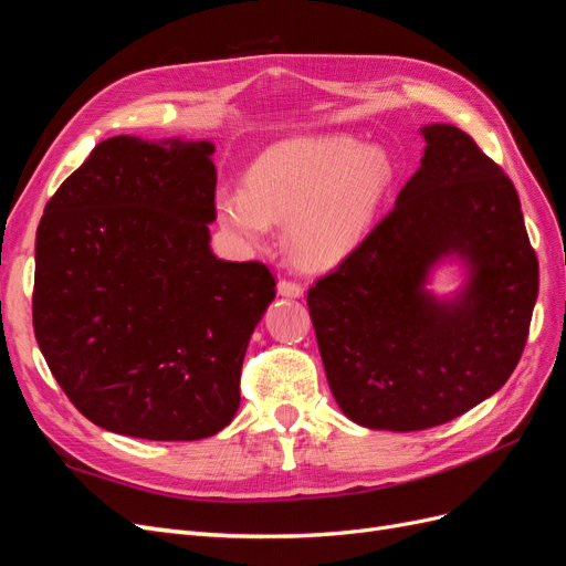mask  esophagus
Here are the masks:
<instances>
[{
	"instance_id": "1",
	"label": "esophagus",
	"mask_w": 566,
	"mask_h": 566,
	"mask_svg": "<svg viewBox=\"0 0 566 566\" xmlns=\"http://www.w3.org/2000/svg\"><path fill=\"white\" fill-rule=\"evenodd\" d=\"M279 295L283 297H302L304 295V287L295 281H287V279H281L279 281Z\"/></svg>"
}]
</instances>
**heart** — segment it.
Instances as JSON below:
<instances>
[{
    "label": "heart",
    "instance_id": "1",
    "mask_svg": "<svg viewBox=\"0 0 566 566\" xmlns=\"http://www.w3.org/2000/svg\"><path fill=\"white\" fill-rule=\"evenodd\" d=\"M380 146L352 136H300L264 150L248 188H221L219 224L250 248H264L273 224H287V248L304 269H331L364 241L394 184Z\"/></svg>",
    "mask_w": 566,
    "mask_h": 566
}]
</instances>
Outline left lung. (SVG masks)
Listing matches in <instances>:
<instances>
[{
  "instance_id": "obj_1",
  "label": "left lung",
  "mask_w": 566,
  "mask_h": 566,
  "mask_svg": "<svg viewBox=\"0 0 566 566\" xmlns=\"http://www.w3.org/2000/svg\"><path fill=\"white\" fill-rule=\"evenodd\" d=\"M424 156L394 210L306 295L337 406L370 430L449 422L515 370L538 297V260L510 177L470 134L424 125ZM455 253L453 301L423 290Z\"/></svg>"
}]
</instances>
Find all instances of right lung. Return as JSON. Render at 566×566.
<instances>
[{
  "label": "right lung",
  "mask_w": 566,
  "mask_h": 566,
  "mask_svg": "<svg viewBox=\"0 0 566 566\" xmlns=\"http://www.w3.org/2000/svg\"><path fill=\"white\" fill-rule=\"evenodd\" d=\"M212 153L113 136L44 208L35 337L65 397L108 432L196 441L241 403L248 342L276 281L262 262L212 254Z\"/></svg>",
  "instance_id": "right-lung-1"
}]
</instances>
